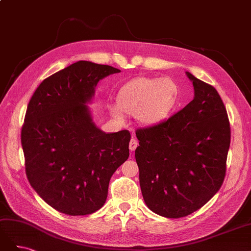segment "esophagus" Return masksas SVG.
I'll return each instance as SVG.
<instances>
[{
  "instance_id": "obj_1",
  "label": "esophagus",
  "mask_w": 251,
  "mask_h": 251,
  "mask_svg": "<svg viewBox=\"0 0 251 251\" xmlns=\"http://www.w3.org/2000/svg\"><path fill=\"white\" fill-rule=\"evenodd\" d=\"M128 147H130V150H131V151H135L136 148L138 147V141L136 140L135 138H132L131 141H130V144H128Z\"/></svg>"
}]
</instances>
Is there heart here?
<instances>
[{
	"mask_svg": "<svg viewBox=\"0 0 251 251\" xmlns=\"http://www.w3.org/2000/svg\"><path fill=\"white\" fill-rule=\"evenodd\" d=\"M179 94L177 82L171 77H137L118 91L117 107L112 108V114L123 121L125 112L134 115L142 125L154 126L176 109Z\"/></svg>",
	"mask_w": 251,
	"mask_h": 251,
	"instance_id": "obj_1",
	"label": "heart"
}]
</instances>
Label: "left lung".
I'll list each match as a JSON object with an SVG mask.
<instances>
[{
    "instance_id": "1",
    "label": "left lung",
    "mask_w": 251,
    "mask_h": 251,
    "mask_svg": "<svg viewBox=\"0 0 251 251\" xmlns=\"http://www.w3.org/2000/svg\"><path fill=\"white\" fill-rule=\"evenodd\" d=\"M194 100L169 119L136 131L135 151L143 199L155 214H193L223 184L230 125L217 90L186 72Z\"/></svg>"
}]
</instances>
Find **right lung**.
Listing matches in <instances>:
<instances>
[{"instance_id": "right-lung-1", "label": "right lung", "mask_w": 251, "mask_h": 251, "mask_svg": "<svg viewBox=\"0 0 251 251\" xmlns=\"http://www.w3.org/2000/svg\"><path fill=\"white\" fill-rule=\"evenodd\" d=\"M119 69L79 60L44 79L30 100L21 142L30 185L55 210L86 216L102 207L109 182L128 158L127 130L107 134L87 103Z\"/></svg>"}]
</instances>
